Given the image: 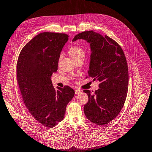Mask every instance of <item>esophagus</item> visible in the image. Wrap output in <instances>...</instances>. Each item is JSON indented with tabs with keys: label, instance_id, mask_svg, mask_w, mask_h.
Masks as SVG:
<instances>
[{
	"label": "esophagus",
	"instance_id": "34e87169",
	"mask_svg": "<svg viewBox=\"0 0 152 152\" xmlns=\"http://www.w3.org/2000/svg\"><path fill=\"white\" fill-rule=\"evenodd\" d=\"M81 92H82L81 90H79V89H75V94H76V95L79 94Z\"/></svg>",
	"mask_w": 152,
	"mask_h": 152
}]
</instances>
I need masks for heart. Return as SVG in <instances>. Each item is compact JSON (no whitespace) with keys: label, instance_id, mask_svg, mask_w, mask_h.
<instances>
[{"label":"heart","instance_id":"obj_1","mask_svg":"<svg viewBox=\"0 0 152 152\" xmlns=\"http://www.w3.org/2000/svg\"><path fill=\"white\" fill-rule=\"evenodd\" d=\"M69 53L70 55L73 57V58L76 61L82 58L83 59L85 56V49L82 46L79 45H74L72 46L69 50ZM63 56V53H61L60 54L59 60L61 59Z\"/></svg>","mask_w":152,"mask_h":152}]
</instances>
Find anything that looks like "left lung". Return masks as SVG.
Listing matches in <instances>:
<instances>
[{"label": "left lung", "instance_id": "8db88e82", "mask_svg": "<svg viewBox=\"0 0 152 152\" xmlns=\"http://www.w3.org/2000/svg\"><path fill=\"white\" fill-rule=\"evenodd\" d=\"M80 39L90 44L92 52L88 76L100 82L94 94L83 91L89 97L84 113L91 122L105 126L116 118L125 103L129 86L127 60L120 45L107 35L84 31L72 41Z\"/></svg>", "mask_w": 152, "mask_h": 152}]
</instances>
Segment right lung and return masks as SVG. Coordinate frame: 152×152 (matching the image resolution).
<instances>
[{"label":"right lung","mask_w":152,"mask_h":152,"mask_svg":"<svg viewBox=\"0 0 152 152\" xmlns=\"http://www.w3.org/2000/svg\"><path fill=\"white\" fill-rule=\"evenodd\" d=\"M68 38L66 34L40 33L23 47L17 61V82L25 105L46 127L52 128L63 120L75 95L68 86L56 90L51 80Z\"/></svg>","instance_id":"right-lung-1"}]
</instances>
